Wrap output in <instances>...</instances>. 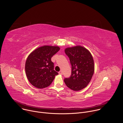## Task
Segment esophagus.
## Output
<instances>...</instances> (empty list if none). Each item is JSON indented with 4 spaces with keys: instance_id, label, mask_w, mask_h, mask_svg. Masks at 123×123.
I'll list each match as a JSON object with an SVG mask.
<instances>
[{
    "instance_id": "1",
    "label": "esophagus",
    "mask_w": 123,
    "mask_h": 123,
    "mask_svg": "<svg viewBox=\"0 0 123 123\" xmlns=\"http://www.w3.org/2000/svg\"><path fill=\"white\" fill-rule=\"evenodd\" d=\"M58 73H59V74H61V75H62V74H63V73H62V72L61 71H59Z\"/></svg>"
}]
</instances>
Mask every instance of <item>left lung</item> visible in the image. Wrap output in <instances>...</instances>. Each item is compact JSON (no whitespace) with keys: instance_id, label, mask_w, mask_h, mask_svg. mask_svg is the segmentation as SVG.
Returning a JSON list of instances; mask_svg holds the SVG:
<instances>
[{"instance_id":"8db88e82","label":"left lung","mask_w":123,"mask_h":123,"mask_svg":"<svg viewBox=\"0 0 123 123\" xmlns=\"http://www.w3.org/2000/svg\"><path fill=\"white\" fill-rule=\"evenodd\" d=\"M72 65V74L64 79L66 86L73 91H79L90 82L94 72V63L90 51L78 45L65 49Z\"/></svg>"}]
</instances>
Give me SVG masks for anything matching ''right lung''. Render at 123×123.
Returning a JSON list of instances; mask_svg holds the SVG:
<instances>
[{"label": "right lung", "mask_w": 123, "mask_h": 123, "mask_svg": "<svg viewBox=\"0 0 123 123\" xmlns=\"http://www.w3.org/2000/svg\"><path fill=\"white\" fill-rule=\"evenodd\" d=\"M58 46L45 45L33 50L25 63V72L28 80L34 86L43 89L49 86L58 73L54 69L51 58L59 50Z\"/></svg>", "instance_id": "obj_1"}]
</instances>
